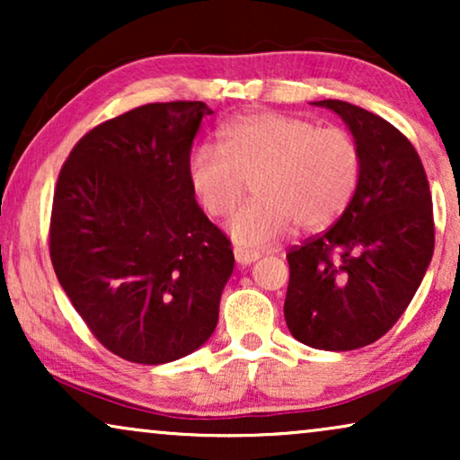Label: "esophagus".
I'll use <instances>...</instances> for the list:
<instances>
[{
	"label": "esophagus",
	"instance_id": "34e87169",
	"mask_svg": "<svg viewBox=\"0 0 460 460\" xmlns=\"http://www.w3.org/2000/svg\"><path fill=\"white\" fill-rule=\"evenodd\" d=\"M260 253L257 251H249V249H243V247H234V260L241 263V266H247V263H253Z\"/></svg>",
	"mask_w": 460,
	"mask_h": 460
}]
</instances>
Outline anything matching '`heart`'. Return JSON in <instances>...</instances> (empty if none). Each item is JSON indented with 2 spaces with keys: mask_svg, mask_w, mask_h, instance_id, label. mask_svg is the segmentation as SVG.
Returning a JSON list of instances; mask_svg holds the SVG:
<instances>
[{
  "mask_svg": "<svg viewBox=\"0 0 460 460\" xmlns=\"http://www.w3.org/2000/svg\"><path fill=\"white\" fill-rule=\"evenodd\" d=\"M362 178V150L349 131L260 111L219 129V148L199 146L188 181L209 217L234 211L251 184L255 199L230 219V236L261 249L288 230L320 232L341 217Z\"/></svg>",
  "mask_w": 460,
  "mask_h": 460,
  "instance_id": "1",
  "label": "heart"
}]
</instances>
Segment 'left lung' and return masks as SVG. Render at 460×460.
<instances>
[{
	"label": "left lung",
	"mask_w": 460,
	"mask_h": 460,
	"mask_svg": "<svg viewBox=\"0 0 460 460\" xmlns=\"http://www.w3.org/2000/svg\"><path fill=\"white\" fill-rule=\"evenodd\" d=\"M348 123L362 178L348 209L323 234L288 249L285 320L297 341L349 351L381 339L411 304L436 244L431 192L411 140L341 100H320Z\"/></svg>",
	"instance_id": "obj_1"
}]
</instances>
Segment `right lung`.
I'll list each match as a JSON object with an SVG mask.
<instances>
[{"label":"right lung","mask_w":460,"mask_h":460,"mask_svg":"<svg viewBox=\"0 0 460 460\" xmlns=\"http://www.w3.org/2000/svg\"><path fill=\"white\" fill-rule=\"evenodd\" d=\"M205 102L137 106L75 144L56 181L49 257L92 335L136 364H165L216 331L230 238L188 181Z\"/></svg>","instance_id":"right-lung-1"}]
</instances>
